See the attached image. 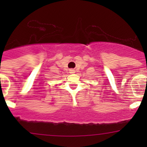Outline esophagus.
Returning a JSON list of instances; mask_svg holds the SVG:
<instances>
[{"instance_id":"34e87169","label":"esophagus","mask_w":147,"mask_h":147,"mask_svg":"<svg viewBox=\"0 0 147 147\" xmlns=\"http://www.w3.org/2000/svg\"><path fill=\"white\" fill-rule=\"evenodd\" d=\"M69 73H75V69H69Z\"/></svg>"}]
</instances>
